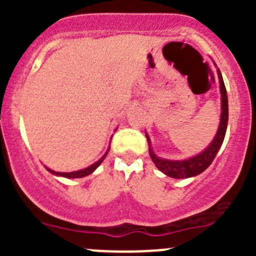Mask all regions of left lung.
Here are the masks:
<instances>
[{"mask_svg": "<svg viewBox=\"0 0 256 256\" xmlns=\"http://www.w3.org/2000/svg\"><path fill=\"white\" fill-rule=\"evenodd\" d=\"M218 78L220 82V96H222V114H220V122H219V128L216 130V136H214L213 141L209 144V146L204 151L200 152L197 156H193L190 158L182 160V161H174V160H164L161 157H157L154 152L152 151V147L150 146L151 141H150L148 135L146 134L147 142H148V152L151 160L154 164H156L157 168L161 172H164L166 176L172 178H188L194 177L197 174H200L203 171L210 166L213 160L216 158V154H218L219 148H220L222 144H223L224 138H226V126H228V96H226V85H224L223 76H222L220 72L218 69Z\"/></svg>", "mask_w": 256, "mask_h": 256, "instance_id": "1", "label": "left lung"}]
</instances>
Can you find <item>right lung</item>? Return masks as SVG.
Listing matches in <instances>:
<instances>
[{"label":"right lung","mask_w":256,"mask_h":256,"mask_svg":"<svg viewBox=\"0 0 256 256\" xmlns=\"http://www.w3.org/2000/svg\"><path fill=\"white\" fill-rule=\"evenodd\" d=\"M109 150H110V147L108 148V151L105 152V154L102 157V158L99 160V161H96L95 164H92V166L86 167V168H84V170H79V171H74V172H56V171H53V170H50V168H47V170L49 172H50V174H56V176H60V177H66V178H82V177H85V176H89L90 174H92V172H94L95 170H96L98 167L100 166V164H102V162L104 161V158L106 157Z\"/></svg>","instance_id":"1"}]
</instances>
